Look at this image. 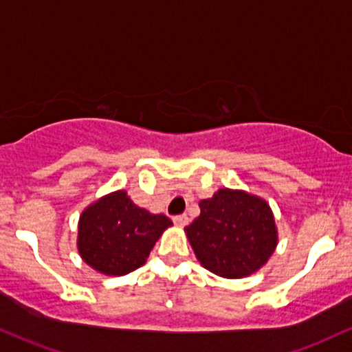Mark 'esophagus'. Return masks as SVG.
Listing matches in <instances>:
<instances>
[{
    "instance_id": "34e87169",
    "label": "esophagus",
    "mask_w": 352,
    "mask_h": 352,
    "mask_svg": "<svg viewBox=\"0 0 352 352\" xmlns=\"http://www.w3.org/2000/svg\"><path fill=\"white\" fill-rule=\"evenodd\" d=\"M173 223L179 228H185L188 224V217L187 214H177V217H173Z\"/></svg>"
}]
</instances>
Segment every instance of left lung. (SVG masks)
Instances as JSON below:
<instances>
[{"label":"left lung","mask_w":352,"mask_h":352,"mask_svg":"<svg viewBox=\"0 0 352 352\" xmlns=\"http://www.w3.org/2000/svg\"><path fill=\"white\" fill-rule=\"evenodd\" d=\"M185 232L203 267L226 278L257 272L277 248L267 201L243 190L221 188L201 200L200 217Z\"/></svg>","instance_id":"8db88e82"}]
</instances>
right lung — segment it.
Returning <instances> with one entry per match:
<instances>
[{
	"label": "right lung",
	"instance_id": "right-lung-1",
	"mask_svg": "<svg viewBox=\"0 0 352 352\" xmlns=\"http://www.w3.org/2000/svg\"><path fill=\"white\" fill-rule=\"evenodd\" d=\"M172 226L165 214L139 208L124 190L91 203L78 221V252L104 275H126L146 264L160 234Z\"/></svg>",
	"mask_w": 352,
	"mask_h": 352
}]
</instances>
